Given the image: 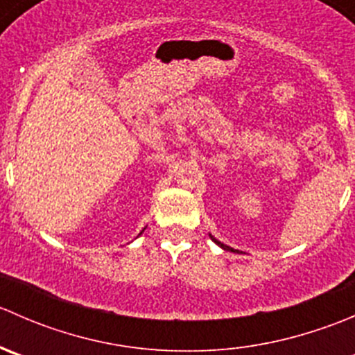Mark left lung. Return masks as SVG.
I'll return each mask as SVG.
<instances>
[{
    "mask_svg": "<svg viewBox=\"0 0 355 355\" xmlns=\"http://www.w3.org/2000/svg\"><path fill=\"white\" fill-rule=\"evenodd\" d=\"M211 239H213V241H214V242H216V244H218V245H220V247H221V249H225V250H234V249H232V247H228V245L221 244V242H218V241H216V239H214V237H211Z\"/></svg>",
    "mask_w": 355,
    "mask_h": 355,
    "instance_id": "1",
    "label": "left lung"
}]
</instances>
